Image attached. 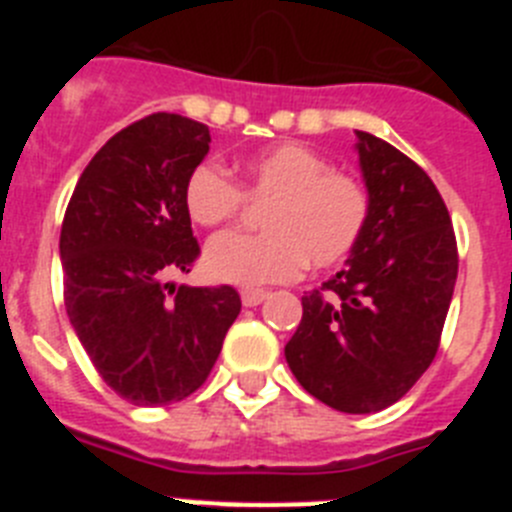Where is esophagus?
Segmentation results:
<instances>
[{"instance_id":"1","label":"esophagus","mask_w":512,"mask_h":512,"mask_svg":"<svg viewBox=\"0 0 512 512\" xmlns=\"http://www.w3.org/2000/svg\"><path fill=\"white\" fill-rule=\"evenodd\" d=\"M266 297H269V292H266V289H243V292H241V300H243V305H246V307L261 305Z\"/></svg>"}]
</instances>
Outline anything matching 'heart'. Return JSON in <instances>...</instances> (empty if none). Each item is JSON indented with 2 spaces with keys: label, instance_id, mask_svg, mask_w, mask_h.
Here are the masks:
<instances>
[{
  "label": "heart",
  "instance_id": "1",
  "mask_svg": "<svg viewBox=\"0 0 512 512\" xmlns=\"http://www.w3.org/2000/svg\"><path fill=\"white\" fill-rule=\"evenodd\" d=\"M246 202L266 205V233L217 235L205 253L212 277L246 287L289 282L307 264H343L372 223V192L364 179L336 169L305 143H279L248 158L243 187L215 164H200L184 184L189 217L207 228L238 220Z\"/></svg>",
  "mask_w": 512,
  "mask_h": 512
}]
</instances>
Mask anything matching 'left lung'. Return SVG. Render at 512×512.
Masks as SVG:
<instances>
[{
  "label": "left lung",
  "mask_w": 512,
  "mask_h": 512,
  "mask_svg": "<svg viewBox=\"0 0 512 512\" xmlns=\"http://www.w3.org/2000/svg\"><path fill=\"white\" fill-rule=\"evenodd\" d=\"M372 223L336 277L302 297L284 346L297 382L328 408L377 413L433 364L459 274L446 202L431 176L359 130Z\"/></svg>",
  "instance_id": "8db88e82"
}]
</instances>
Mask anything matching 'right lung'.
<instances>
[{
	"label": "right lung",
	"instance_id": "right-lung-1",
	"mask_svg": "<svg viewBox=\"0 0 512 512\" xmlns=\"http://www.w3.org/2000/svg\"><path fill=\"white\" fill-rule=\"evenodd\" d=\"M207 151V125L153 112L94 153L63 215L66 312L99 377L133 405L200 390L241 312L230 284L169 282L200 259L184 184Z\"/></svg>",
	"mask_w": 512,
	"mask_h": 512
}]
</instances>
